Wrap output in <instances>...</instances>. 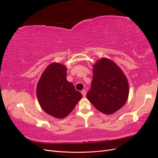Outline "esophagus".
Masks as SVG:
<instances>
[{
  "instance_id": "1",
  "label": "esophagus",
  "mask_w": 158,
  "mask_h": 158,
  "mask_svg": "<svg viewBox=\"0 0 158 158\" xmlns=\"http://www.w3.org/2000/svg\"><path fill=\"white\" fill-rule=\"evenodd\" d=\"M81 93H82L83 97H85V95H86V90L83 89L82 92H81Z\"/></svg>"
}]
</instances>
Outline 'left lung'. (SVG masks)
<instances>
[{"label": "left lung", "instance_id": "obj_1", "mask_svg": "<svg viewBox=\"0 0 158 158\" xmlns=\"http://www.w3.org/2000/svg\"><path fill=\"white\" fill-rule=\"evenodd\" d=\"M93 79L86 97L98 111L111 114L127 102L129 85L122 70L115 63L102 58L93 65Z\"/></svg>", "mask_w": 158, "mask_h": 158}]
</instances>
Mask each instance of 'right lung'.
<instances>
[{"label": "right lung", "mask_w": 158, "mask_h": 158, "mask_svg": "<svg viewBox=\"0 0 158 158\" xmlns=\"http://www.w3.org/2000/svg\"><path fill=\"white\" fill-rule=\"evenodd\" d=\"M67 69L60 63L50 64L37 85V97L41 109L49 115L64 118L73 111L82 95L66 80Z\"/></svg>", "instance_id": "right-lung-1"}]
</instances>
